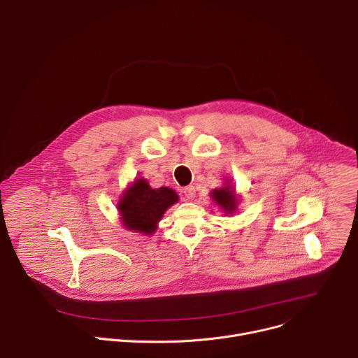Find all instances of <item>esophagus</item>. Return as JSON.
<instances>
[{
  "label": "esophagus",
  "mask_w": 358,
  "mask_h": 358,
  "mask_svg": "<svg viewBox=\"0 0 358 358\" xmlns=\"http://www.w3.org/2000/svg\"><path fill=\"white\" fill-rule=\"evenodd\" d=\"M182 192H184V197H185L187 200H192L194 197H196V188H194V185L185 187V188L182 189Z\"/></svg>",
  "instance_id": "1"
}]
</instances>
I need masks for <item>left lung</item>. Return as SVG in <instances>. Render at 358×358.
<instances>
[{"instance_id": "1", "label": "left lung", "mask_w": 358, "mask_h": 358, "mask_svg": "<svg viewBox=\"0 0 358 358\" xmlns=\"http://www.w3.org/2000/svg\"><path fill=\"white\" fill-rule=\"evenodd\" d=\"M210 196L213 199V201H215L225 214H234L237 210V203L238 199L236 196V191L233 189V187H230V184H227L221 188H215L214 191L210 192Z\"/></svg>"}]
</instances>
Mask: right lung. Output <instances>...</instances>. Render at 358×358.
Returning a JSON list of instances; mask_svg holds the SVG:
<instances>
[{
  "instance_id": "right-lung-1",
  "label": "right lung",
  "mask_w": 358,
  "mask_h": 358,
  "mask_svg": "<svg viewBox=\"0 0 358 358\" xmlns=\"http://www.w3.org/2000/svg\"><path fill=\"white\" fill-rule=\"evenodd\" d=\"M178 201L177 192L169 187L151 188L147 180L137 178L118 203L122 225L127 230L152 234L167 208Z\"/></svg>"
}]
</instances>
